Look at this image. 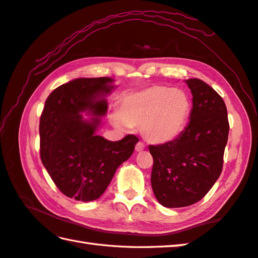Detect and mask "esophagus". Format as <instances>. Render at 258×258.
Wrapping results in <instances>:
<instances>
[{"label":"esophagus","mask_w":258,"mask_h":258,"mask_svg":"<svg viewBox=\"0 0 258 258\" xmlns=\"http://www.w3.org/2000/svg\"><path fill=\"white\" fill-rule=\"evenodd\" d=\"M143 150H144V144L142 142H138L136 144V151H137V152H142Z\"/></svg>","instance_id":"esophagus-1"}]
</instances>
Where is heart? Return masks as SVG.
<instances>
[{
    "mask_svg": "<svg viewBox=\"0 0 258 258\" xmlns=\"http://www.w3.org/2000/svg\"><path fill=\"white\" fill-rule=\"evenodd\" d=\"M191 110L192 102L186 91L153 85L125 95L111 120L121 129L140 125L149 142L165 143L183 133Z\"/></svg>",
    "mask_w": 258,
    "mask_h": 258,
    "instance_id": "1",
    "label": "heart"
}]
</instances>
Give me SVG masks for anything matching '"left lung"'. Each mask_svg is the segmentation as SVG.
Returning <instances> with one entry per match:
<instances>
[{
  "label": "left lung",
  "instance_id": "1",
  "mask_svg": "<svg viewBox=\"0 0 258 258\" xmlns=\"http://www.w3.org/2000/svg\"><path fill=\"white\" fill-rule=\"evenodd\" d=\"M192 94L187 127L176 139L150 146L153 156L151 185L167 208L196 204L215 185L228 142V111L222 97L199 79L186 80Z\"/></svg>",
  "mask_w": 258,
  "mask_h": 258
}]
</instances>
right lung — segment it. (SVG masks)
<instances>
[{"label": "right lung", "mask_w": 258, "mask_h": 258, "mask_svg": "<svg viewBox=\"0 0 258 258\" xmlns=\"http://www.w3.org/2000/svg\"><path fill=\"white\" fill-rule=\"evenodd\" d=\"M110 78L77 79L48 96L40 116V159L59 190L69 198L91 202L99 198L118 166L134 153V135L108 141L95 131L107 111L103 98L114 86ZM87 110L96 117L84 121Z\"/></svg>", "instance_id": "add662e5"}]
</instances>
